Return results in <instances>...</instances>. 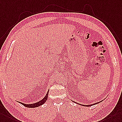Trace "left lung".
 Returning <instances> with one entry per match:
<instances>
[{"mask_svg":"<svg viewBox=\"0 0 122 122\" xmlns=\"http://www.w3.org/2000/svg\"><path fill=\"white\" fill-rule=\"evenodd\" d=\"M102 101H101V102H97V103H94V104H92V105H81V104H79L80 105H81V106H85V107H90V106H93V105H96V104H97V103H99V102H102ZM79 104V103H78Z\"/></svg>","mask_w":122,"mask_h":122,"instance_id":"1","label":"left lung"}]
</instances>
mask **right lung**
<instances>
[{"label": "right lung", "mask_w": 122, "mask_h": 122, "mask_svg": "<svg viewBox=\"0 0 122 122\" xmlns=\"http://www.w3.org/2000/svg\"><path fill=\"white\" fill-rule=\"evenodd\" d=\"M49 91V90L47 91L46 96L44 97L42 100L39 101V102H36V103H32V104H25V103H23L20 102H19L20 103H21L22 105H23L24 106L26 107H28V108H36V107H39V106H40L41 105H42L43 104L46 102L47 99V97H48Z\"/></svg>", "instance_id": "add662e5"}]
</instances>
